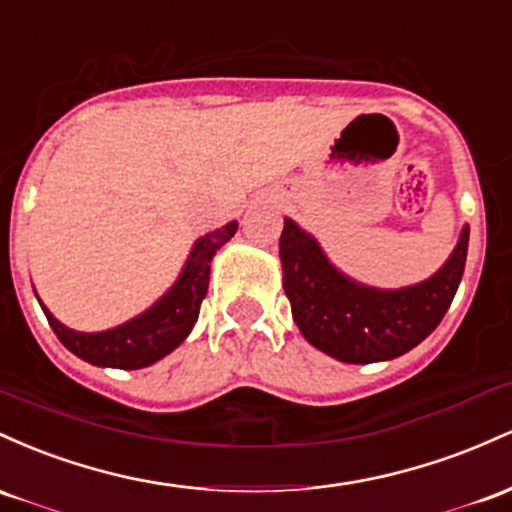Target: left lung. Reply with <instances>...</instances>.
<instances>
[{"label":"left lung","instance_id":"1","mask_svg":"<svg viewBox=\"0 0 512 512\" xmlns=\"http://www.w3.org/2000/svg\"><path fill=\"white\" fill-rule=\"evenodd\" d=\"M469 227L430 278L406 287L358 283L321 249L314 234L285 217L280 234L283 287L297 329L314 348L341 363L399 358L428 338L450 309L464 273Z\"/></svg>","mask_w":512,"mask_h":512}]
</instances>
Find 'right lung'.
I'll return each mask as SVG.
<instances>
[{"label":"right lung","instance_id":"add662e5","mask_svg":"<svg viewBox=\"0 0 512 512\" xmlns=\"http://www.w3.org/2000/svg\"><path fill=\"white\" fill-rule=\"evenodd\" d=\"M239 222L232 220L215 232L195 239L191 254L183 263L179 278L159 297L152 307L106 331H74L53 317L48 307L40 302V309L48 317L50 329L60 343L77 358L96 367H118V370H140L154 365L176 350L193 331L198 321L200 302L210 283V263L217 251L237 234ZM36 292V290H33Z\"/></svg>","mask_w":512,"mask_h":512}]
</instances>
